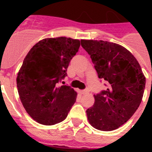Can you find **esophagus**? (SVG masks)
I'll list each match as a JSON object with an SVG mask.
<instances>
[{"instance_id": "obj_1", "label": "esophagus", "mask_w": 152, "mask_h": 152, "mask_svg": "<svg viewBox=\"0 0 152 152\" xmlns=\"http://www.w3.org/2000/svg\"><path fill=\"white\" fill-rule=\"evenodd\" d=\"M79 92H80V94H81V95H85V94H88V91L86 90H83V91H79Z\"/></svg>"}]
</instances>
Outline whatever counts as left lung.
Segmentation results:
<instances>
[{"label":"left lung","mask_w":152,"mask_h":152,"mask_svg":"<svg viewBox=\"0 0 152 152\" xmlns=\"http://www.w3.org/2000/svg\"><path fill=\"white\" fill-rule=\"evenodd\" d=\"M99 79L107 90L94 95L87 110L89 123L96 129L112 131L124 125L137 111L144 95L146 78L136 57L124 46L102 40H81Z\"/></svg>","instance_id":"8db88e82"}]
</instances>
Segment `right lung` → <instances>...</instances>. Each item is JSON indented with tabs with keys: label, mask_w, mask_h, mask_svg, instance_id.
Instances as JSON below:
<instances>
[{
	"label": "right lung",
	"mask_w": 152,
	"mask_h": 152,
	"mask_svg": "<svg viewBox=\"0 0 152 152\" xmlns=\"http://www.w3.org/2000/svg\"><path fill=\"white\" fill-rule=\"evenodd\" d=\"M80 46L79 39L47 38L37 42L25 57L16 78L18 93L25 110L39 124L61 122L75 103L77 92L57 83L66 76Z\"/></svg>",
	"instance_id": "obj_1"
}]
</instances>
